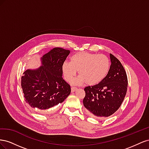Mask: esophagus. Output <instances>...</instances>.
Returning a JSON list of instances; mask_svg holds the SVG:
<instances>
[{
  "mask_svg": "<svg viewBox=\"0 0 149 149\" xmlns=\"http://www.w3.org/2000/svg\"><path fill=\"white\" fill-rule=\"evenodd\" d=\"M76 89H77V88L76 87H71V92H74Z\"/></svg>",
  "mask_w": 149,
  "mask_h": 149,
  "instance_id": "1",
  "label": "esophagus"
}]
</instances>
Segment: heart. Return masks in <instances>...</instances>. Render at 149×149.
Returning <instances> with one entry per match:
<instances>
[{"label": "heart", "instance_id": "heart-1", "mask_svg": "<svg viewBox=\"0 0 149 149\" xmlns=\"http://www.w3.org/2000/svg\"><path fill=\"white\" fill-rule=\"evenodd\" d=\"M109 58L102 54L78 52L70 58V63L65 61L62 65L63 75L67 82L73 80L77 71L79 75L74 83L93 86L105 78L110 70Z\"/></svg>", "mask_w": 149, "mask_h": 149}]
</instances>
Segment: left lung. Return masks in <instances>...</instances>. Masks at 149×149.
Listing matches in <instances>:
<instances>
[{"label": "left lung", "mask_w": 149, "mask_h": 149, "mask_svg": "<svg viewBox=\"0 0 149 149\" xmlns=\"http://www.w3.org/2000/svg\"><path fill=\"white\" fill-rule=\"evenodd\" d=\"M110 58V70L105 78L84 89V106L90 115L100 119L111 116L119 109L127 89V74L123 66L112 54Z\"/></svg>", "instance_id": "obj_1"}]
</instances>
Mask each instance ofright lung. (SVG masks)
I'll use <instances>...</instances> for the list:
<instances>
[{"label":"right lung","mask_w":149,"mask_h":149,"mask_svg":"<svg viewBox=\"0 0 149 149\" xmlns=\"http://www.w3.org/2000/svg\"><path fill=\"white\" fill-rule=\"evenodd\" d=\"M70 53L54 48L41 58L42 65L27 70L21 78L25 102L38 112H43L64 101L71 93L70 85L63 79L62 65Z\"/></svg>","instance_id":"obj_1"}]
</instances>
